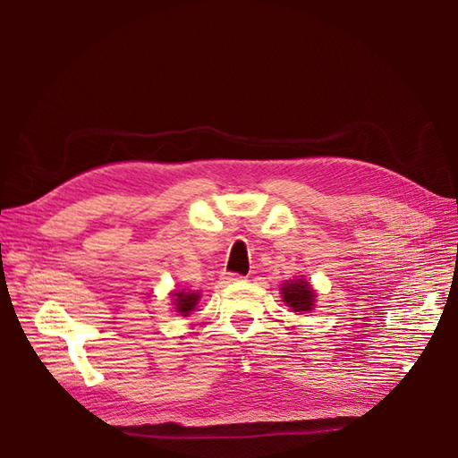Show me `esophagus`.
<instances>
[{"label": "esophagus", "mask_w": 458, "mask_h": 458, "mask_svg": "<svg viewBox=\"0 0 458 458\" xmlns=\"http://www.w3.org/2000/svg\"><path fill=\"white\" fill-rule=\"evenodd\" d=\"M221 280L225 282V284H233V282H241L242 276H241V274H235V272H227V274H223Z\"/></svg>", "instance_id": "obj_1"}]
</instances>
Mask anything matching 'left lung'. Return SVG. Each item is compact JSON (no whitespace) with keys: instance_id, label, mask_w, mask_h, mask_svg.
Listing matches in <instances>:
<instances>
[{"instance_id":"left-lung-1","label":"left lung","mask_w":458,"mask_h":458,"mask_svg":"<svg viewBox=\"0 0 458 458\" xmlns=\"http://www.w3.org/2000/svg\"><path fill=\"white\" fill-rule=\"evenodd\" d=\"M282 295H284L285 303L292 307L295 313H305V310L313 309L315 292H313V287H310V284L305 280L284 284Z\"/></svg>"}]
</instances>
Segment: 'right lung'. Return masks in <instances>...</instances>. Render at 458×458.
I'll use <instances>...</instances> for the list:
<instances>
[{
	"mask_svg": "<svg viewBox=\"0 0 458 458\" xmlns=\"http://www.w3.org/2000/svg\"><path fill=\"white\" fill-rule=\"evenodd\" d=\"M174 299V307H176V313H181L182 317H188L191 310H194L199 293L194 292H174L173 293Z\"/></svg>",
	"mask_w": 458,
	"mask_h": 458,
	"instance_id": "1",
	"label": "right lung"
}]
</instances>
